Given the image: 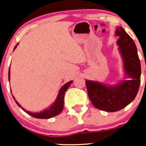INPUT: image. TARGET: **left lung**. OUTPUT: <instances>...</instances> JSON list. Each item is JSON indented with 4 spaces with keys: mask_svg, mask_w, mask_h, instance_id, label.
<instances>
[{
    "mask_svg": "<svg viewBox=\"0 0 146 146\" xmlns=\"http://www.w3.org/2000/svg\"><path fill=\"white\" fill-rule=\"evenodd\" d=\"M117 44L123 60L124 78L113 85L86 80L88 95L93 106L106 112L125 108L136 98L141 82V63L135 42L121 27H117Z\"/></svg>",
    "mask_w": 146,
    "mask_h": 146,
    "instance_id": "1",
    "label": "left lung"
}]
</instances>
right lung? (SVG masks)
Returning a JSON list of instances; mask_svg holds the SVG:
<instances>
[{"label":"right lung","mask_w":146,"mask_h":146,"mask_svg":"<svg viewBox=\"0 0 146 146\" xmlns=\"http://www.w3.org/2000/svg\"><path fill=\"white\" fill-rule=\"evenodd\" d=\"M18 43L15 46L14 48V51L16 49V48L17 47ZM8 78H9V81H10V67L9 69V73H8ZM73 82V81H70L68 82L65 84L64 86L60 88L59 90V93H58V96H57V98L56 101L53 102V104L52 105L50 106L48 108L45 109L44 110H42V111L39 112V113H32V112L27 111V110H25V108H22L21 106L19 104V103L15 100V98L12 95L13 98L16 102V103L17 104V105L19 107L23 109L25 113H27L28 115H31L35 118L37 119H49L51 118V117H53L56 115H59V114L62 111L63 107H64V93L66 91V90L69 88L71 84Z\"/></svg>","instance_id":"right-lung-1"}]
</instances>
